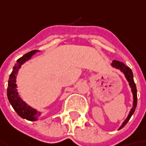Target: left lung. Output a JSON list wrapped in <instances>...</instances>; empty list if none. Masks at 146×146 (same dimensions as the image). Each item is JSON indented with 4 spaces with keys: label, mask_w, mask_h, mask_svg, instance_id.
I'll list each match as a JSON object with an SVG mask.
<instances>
[{
    "label": "left lung",
    "mask_w": 146,
    "mask_h": 146,
    "mask_svg": "<svg viewBox=\"0 0 146 146\" xmlns=\"http://www.w3.org/2000/svg\"><path fill=\"white\" fill-rule=\"evenodd\" d=\"M112 66L116 68L117 69H119L121 72H123L126 77L127 80L129 82V85H130L131 88V92L133 94V106L131 110L130 113L128 114V116L127 117V119L123 122V123L122 124V126L119 127V129H122L126 124L127 123V122L129 121V119L131 117V115L134 113V112L136 110V105H137V91H136V86L135 82H134V80H133V73L132 71L129 67L126 66L123 62H120V61L117 60H113L112 63Z\"/></svg>",
    "instance_id": "left-lung-1"
}]
</instances>
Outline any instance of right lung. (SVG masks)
<instances>
[{"label": "right lung", "instance_id": "1", "mask_svg": "<svg viewBox=\"0 0 146 146\" xmlns=\"http://www.w3.org/2000/svg\"><path fill=\"white\" fill-rule=\"evenodd\" d=\"M36 51L37 50H32L23 55L21 58H19L17 60L15 65L13 68L12 73H10L9 82H8V87H7V96L10 105H12L14 110L20 117L30 121H36L37 119V117L40 116L41 113H38L33 108L29 106L19 97V93L16 89V74L18 73L19 68H20L23 64L29 60L33 56V54H35Z\"/></svg>", "mask_w": 146, "mask_h": 146}]
</instances>
